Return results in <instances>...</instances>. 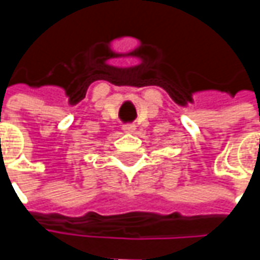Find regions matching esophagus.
<instances>
[{"label": "esophagus", "mask_w": 260, "mask_h": 260, "mask_svg": "<svg viewBox=\"0 0 260 260\" xmlns=\"http://www.w3.org/2000/svg\"><path fill=\"white\" fill-rule=\"evenodd\" d=\"M123 130H124V133H135L136 125L135 124H124L123 125Z\"/></svg>", "instance_id": "34e87169"}]
</instances>
